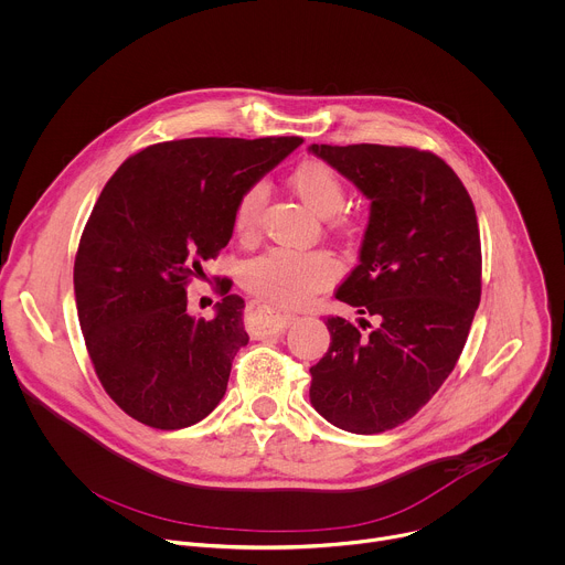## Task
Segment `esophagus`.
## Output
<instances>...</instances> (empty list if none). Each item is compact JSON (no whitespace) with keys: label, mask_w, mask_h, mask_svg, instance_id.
I'll use <instances>...</instances> for the list:
<instances>
[{"label":"esophagus","mask_w":565,"mask_h":565,"mask_svg":"<svg viewBox=\"0 0 565 565\" xmlns=\"http://www.w3.org/2000/svg\"><path fill=\"white\" fill-rule=\"evenodd\" d=\"M253 310L264 317V323H262V330H264V332H284V330L290 326V321L295 319L292 315L275 312L273 308L262 306V303H253Z\"/></svg>","instance_id":"1"}]
</instances>
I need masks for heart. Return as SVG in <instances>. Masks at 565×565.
I'll use <instances>...</instances> for the list:
<instances>
[{"label":"heart","mask_w":565,"mask_h":565,"mask_svg":"<svg viewBox=\"0 0 565 565\" xmlns=\"http://www.w3.org/2000/svg\"><path fill=\"white\" fill-rule=\"evenodd\" d=\"M292 191L317 215L328 217L330 226L341 233H354L356 222L341 211L345 204V182L323 160H303L288 178ZM264 202L262 184L248 186L233 213V228L239 239H253L259 228ZM337 279V264L323 250H286L273 248L244 264L242 284L248 292L281 308H295L310 295L328 288Z\"/></svg>","instance_id":"heart-1"}]
</instances>
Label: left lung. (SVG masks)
<instances>
[{
    "mask_svg": "<svg viewBox=\"0 0 565 565\" xmlns=\"http://www.w3.org/2000/svg\"><path fill=\"white\" fill-rule=\"evenodd\" d=\"M372 200L361 262L337 299L372 317H328L330 348L310 367L315 409L352 434H383L416 416L454 372L482 297L473 200L434 151L312 145Z\"/></svg>",
    "mask_w": 565,
    "mask_h": 565,
    "instance_id": "left-lung-1",
    "label": "left lung"
}]
</instances>
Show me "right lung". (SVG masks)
I'll return each instance as SVG.
<instances>
[{
  "label": "right lung",
  "mask_w": 565,
  "mask_h": 565,
  "mask_svg": "<svg viewBox=\"0 0 565 565\" xmlns=\"http://www.w3.org/2000/svg\"><path fill=\"white\" fill-rule=\"evenodd\" d=\"M303 142L299 136L182 138L129 156L103 186L74 259L81 332L107 396L153 429L206 418L248 343L244 299L213 319L186 312V288L233 235L239 195Z\"/></svg>",
  "instance_id": "right-lung-1"
}]
</instances>
